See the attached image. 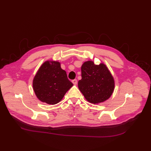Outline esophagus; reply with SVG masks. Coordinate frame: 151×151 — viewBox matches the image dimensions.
<instances>
[{"label":"esophagus","instance_id":"esophagus-1","mask_svg":"<svg viewBox=\"0 0 151 151\" xmlns=\"http://www.w3.org/2000/svg\"><path fill=\"white\" fill-rule=\"evenodd\" d=\"M71 82L73 83V84H76L78 81H77V80H76V79H75V80H72V81H71Z\"/></svg>","mask_w":151,"mask_h":151}]
</instances>
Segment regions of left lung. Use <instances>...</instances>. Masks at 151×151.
I'll use <instances>...</instances> for the list:
<instances>
[{"instance_id": "8db88e82", "label": "left lung", "mask_w": 151, "mask_h": 151, "mask_svg": "<svg viewBox=\"0 0 151 151\" xmlns=\"http://www.w3.org/2000/svg\"><path fill=\"white\" fill-rule=\"evenodd\" d=\"M81 77L78 88L91 104L104 102L112 95L114 78L104 63L95 65L93 61L85 62L81 66Z\"/></svg>"}]
</instances>
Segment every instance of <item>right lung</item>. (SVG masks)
Returning a JSON list of instances; mask_svg holds the SVG:
<instances>
[{"mask_svg": "<svg viewBox=\"0 0 151 151\" xmlns=\"http://www.w3.org/2000/svg\"><path fill=\"white\" fill-rule=\"evenodd\" d=\"M72 86L66 71L57 61L44 62L33 80V89L37 98L50 105L59 103Z\"/></svg>", "mask_w": 151, "mask_h": 151, "instance_id": "add662e5", "label": "right lung"}]
</instances>
